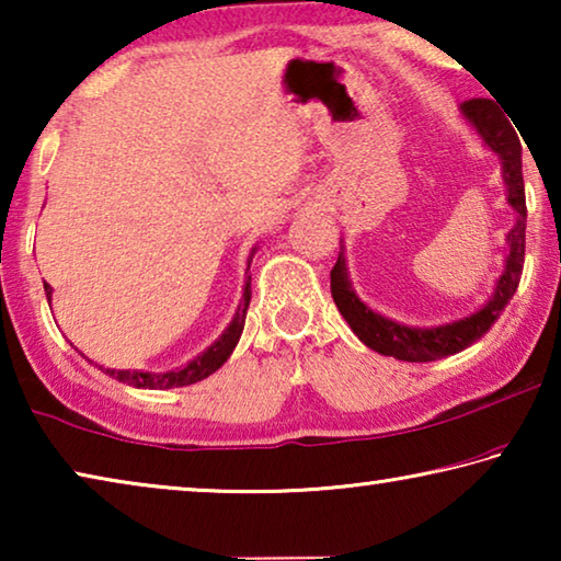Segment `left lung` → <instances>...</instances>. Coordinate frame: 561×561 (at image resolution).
Instances as JSON below:
<instances>
[{"instance_id": "1", "label": "left lung", "mask_w": 561, "mask_h": 561, "mask_svg": "<svg viewBox=\"0 0 561 561\" xmlns=\"http://www.w3.org/2000/svg\"><path fill=\"white\" fill-rule=\"evenodd\" d=\"M462 116L468 118L470 126L480 133L485 146L497 153L502 160V180L507 185V203L512 210L517 213V222L507 234L510 254L505 260V270H502L500 279L495 284L490 301L485 307L474 311L470 317H462L450 324L417 329L398 324L393 319H386L366 307L364 301L356 297L354 287H351L344 244H341L339 260L331 270V297H334L341 317L346 319L351 331L364 341L368 348L378 351L383 356H393L398 360H413V364H425V360L445 358L458 354V351L468 348L474 341L482 339L490 331V327L500 319L502 309L507 307L512 294L517 291V284L522 277V264H525V227H527V205H525V180H522V146L515 128L510 121L502 116L497 106L488 99H470L465 101Z\"/></svg>"}]
</instances>
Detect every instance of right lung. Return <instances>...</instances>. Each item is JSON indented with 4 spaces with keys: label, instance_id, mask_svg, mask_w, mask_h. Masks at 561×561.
<instances>
[{
    "label": "right lung",
    "instance_id": "add662e5",
    "mask_svg": "<svg viewBox=\"0 0 561 561\" xmlns=\"http://www.w3.org/2000/svg\"><path fill=\"white\" fill-rule=\"evenodd\" d=\"M254 254V250H252ZM252 260V257H250ZM247 270H250V264H247ZM252 277L244 279V291H242V301L240 307L234 311V319L230 321V327L222 331V336L215 341L213 346H207L201 356H195L193 360H187L183 368H175V371H165V374H148V371H116V368H106V374L116 378V381H123L128 386H136V388H180V386H190V383H197L207 378L210 374H215L217 368H220L230 354L237 346V341L242 336V329H244V317H247V307H250V299H252ZM44 291H46V299L51 301V284L44 282ZM101 368V366H99Z\"/></svg>",
    "mask_w": 561,
    "mask_h": 561
}]
</instances>
